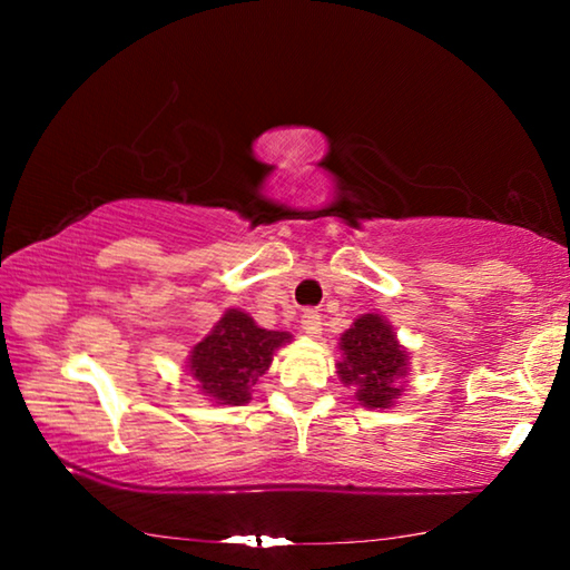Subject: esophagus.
Wrapping results in <instances>:
<instances>
[{
  "mask_svg": "<svg viewBox=\"0 0 570 570\" xmlns=\"http://www.w3.org/2000/svg\"><path fill=\"white\" fill-rule=\"evenodd\" d=\"M302 330L306 336H320L322 334V316L314 308H308L302 316Z\"/></svg>",
  "mask_w": 570,
  "mask_h": 570,
  "instance_id": "esophagus-1",
  "label": "esophagus"
}]
</instances>
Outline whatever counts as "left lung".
Listing matches in <instances>:
<instances>
[{
  "label": "left lung",
  "instance_id": "8db88e82",
  "mask_svg": "<svg viewBox=\"0 0 570 570\" xmlns=\"http://www.w3.org/2000/svg\"><path fill=\"white\" fill-rule=\"evenodd\" d=\"M342 360L336 374L344 387L366 410H390L404 394L410 372V352L397 340L394 326L382 314H362L340 336Z\"/></svg>",
  "mask_w": 570,
  "mask_h": 570
}]
</instances>
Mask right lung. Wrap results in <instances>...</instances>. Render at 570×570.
<instances>
[{
  "mask_svg": "<svg viewBox=\"0 0 570 570\" xmlns=\"http://www.w3.org/2000/svg\"><path fill=\"white\" fill-rule=\"evenodd\" d=\"M288 342V332L262 330L254 316L226 308L214 330L190 346L186 370L206 400L238 407L250 400L254 384L268 372L276 350Z\"/></svg>",
  "mask_w": 570,
  "mask_h": 570,
  "instance_id": "1",
  "label": "right lung"
}]
</instances>
